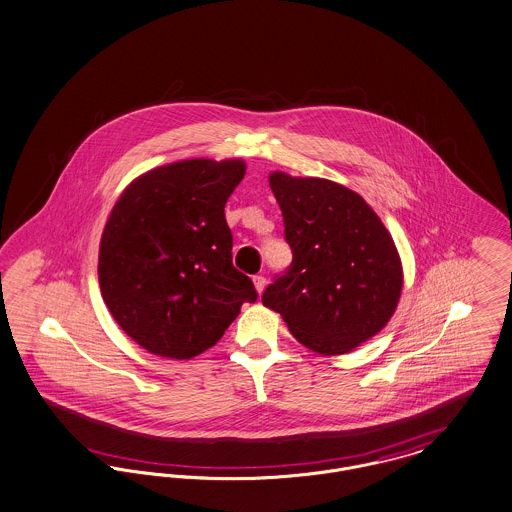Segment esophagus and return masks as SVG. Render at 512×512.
I'll return each instance as SVG.
<instances>
[{"label":"esophagus","mask_w":512,"mask_h":512,"mask_svg":"<svg viewBox=\"0 0 512 512\" xmlns=\"http://www.w3.org/2000/svg\"><path fill=\"white\" fill-rule=\"evenodd\" d=\"M252 283H254V289H256L258 293H262L264 287H266V279H264L262 275H254V277H252Z\"/></svg>","instance_id":"obj_1"}]
</instances>
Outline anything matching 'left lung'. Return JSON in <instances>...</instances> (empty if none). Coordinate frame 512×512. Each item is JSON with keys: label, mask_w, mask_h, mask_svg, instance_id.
I'll list each match as a JSON object with an SVG mask.
<instances>
[{"label": "left lung", "mask_w": 512, "mask_h": 512, "mask_svg": "<svg viewBox=\"0 0 512 512\" xmlns=\"http://www.w3.org/2000/svg\"><path fill=\"white\" fill-rule=\"evenodd\" d=\"M291 268L264 307L320 355H343L376 336L396 312L404 270L392 235L357 192L326 178L270 172Z\"/></svg>", "instance_id": "1"}]
</instances>
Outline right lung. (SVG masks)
I'll list each match as a JSON object with an SVG mask.
<instances>
[{
	"mask_svg": "<svg viewBox=\"0 0 512 512\" xmlns=\"http://www.w3.org/2000/svg\"><path fill=\"white\" fill-rule=\"evenodd\" d=\"M242 159H184L132 180L99 246V285L116 324L153 355L192 359L213 347L242 303L248 275L233 266L225 204Z\"/></svg>",
	"mask_w": 512,
	"mask_h": 512,
	"instance_id": "obj_1",
	"label": "right lung"
}]
</instances>
